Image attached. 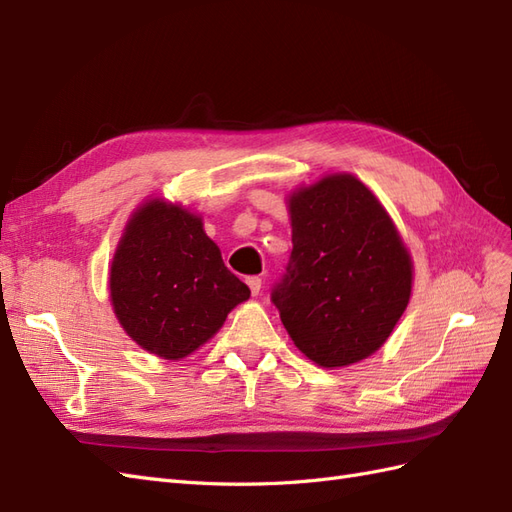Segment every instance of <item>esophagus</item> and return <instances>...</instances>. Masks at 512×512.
I'll return each mask as SVG.
<instances>
[{"instance_id": "esophagus-1", "label": "esophagus", "mask_w": 512, "mask_h": 512, "mask_svg": "<svg viewBox=\"0 0 512 512\" xmlns=\"http://www.w3.org/2000/svg\"><path fill=\"white\" fill-rule=\"evenodd\" d=\"M245 284H247V286H250V290H252V294H254V297H258V292H260V288H262V280H260V277H256V275H252V277H247V280H245Z\"/></svg>"}]
</instances>
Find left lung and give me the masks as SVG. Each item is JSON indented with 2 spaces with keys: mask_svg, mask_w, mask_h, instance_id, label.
<instances>
[{
  "mask_svg": "<svg viewBox=\"0 0 512 512\" xmlns=\"http://www.w3.org/2000/svg\"><path fill=\"white\" fill-rule=\"evenodd\" d=\"M292 252L271 301L307 359L344 367L374 354L406 312L412 260L380 200L329 175L288 200Z\"/></svg>",
  "mask_w": 512,
  "mask_h": 512,
  "instance_id": "1",
  "label": "left lung"
}]
</instances>
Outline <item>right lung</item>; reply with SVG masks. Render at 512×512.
I'll return each instance as SVG.
<instances>
[{
    "label": "right lung",
    "mask_w": 512,
    "mask_h": 512,
    "mask_svg": "<svg viewBox=\"0 0 512 512\" xmlns=\"http://www.w3.org/2000/svg\"><path fill=\"white\" fill-rule=\"evenodd\" d=\"M111 301L121 327L151 354L179 361L220 331L250 299L224 265L203 220L153 198L130 218L111 265Z\"/></svg>",
    "instance_id": "add662e5"
}]
</instances>
